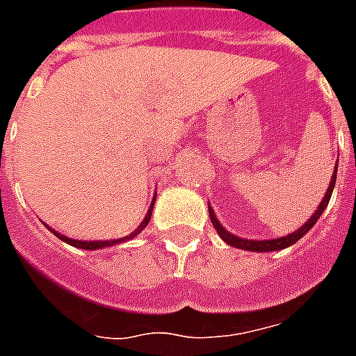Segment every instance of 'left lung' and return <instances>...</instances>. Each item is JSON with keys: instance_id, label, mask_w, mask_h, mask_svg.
<instances>
[{"instance_id": "8db88e82", "label": "left lung", "mask_w": 356, "mask_h": 356, "mask_svg": "<svg viewBox=\"0 0 356 356\" xmlns=\"http://www.w3.org/2000/svg\"><path fill=\"white\" fill-rule=\"evenodd\" d=\"M336 177H337V165L336 170H334V173H332V179H330V186L328 191H326V194H324V198H322L321 206L316 208V211L313 213V217L307 221L305 225H301L298 231L291 232V234H288V236H282V238H275V240H246V238H240V236H236V234H232V232L225 231L223 225L219 223V219L216 217V213H213V209L209 208V219H211V223H213V227H216V231L219 232V236L227 242V244H231L232 248H240V250H248V252H276V250H284V248L291 246V244H296L299 238H303V234H307V232L311 231L314 227V223L318 221V217L322 216V211L326 209V206H328L330 198H332V193H334V186H336Z\"/></svg>"}]
</instances>
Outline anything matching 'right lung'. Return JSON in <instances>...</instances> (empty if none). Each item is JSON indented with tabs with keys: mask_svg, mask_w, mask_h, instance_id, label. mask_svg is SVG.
I'll return each mask as SVG.
<instances>
[{
	"mask_svg": "<svg viewBox=\"0 0 356 356\" xmlns=\"http://www.w3.org/2000/svg\"><path fill=\"white\" fill-rule=\"evenodd\" d=\"M152 208H154V200H152V204H150V209H148V213L145 216V219H143V223L139 225V229H135V231L129 234V236H124V238H118V240H89V242H86V240H74V238H68V236H65V234H60V232L53 231V229H49L57 238H60L63 242H66V244H70V246L74 248H80V250H101V248H110V246H116V244H122V242H125V240H131L133 236H137L145 227L148 225V221H150V213H152Z\"/></svg>",
	"mask_w": 356,
	"mask_h": 356,
	"instance_id": "1",
	"label": "right lung"
}]
</instances>
